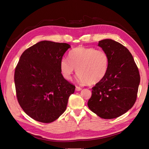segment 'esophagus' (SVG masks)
<instances>
[{"instance_id":"esophagus-1","label":"esophagus","mask_w":149,"mask_h":149,"mask_svg":"<svg viewBox=\"0 0 149 149\" xmlns=\"http://www.w3.org/2000/svg\"><path fill=\"white\" fill-rule=\"evenodd\" d=\"M81 90H82V88L81 87H79V86H76V87H75V90L77 91H81Z\"/></svg>"}]
</instances>
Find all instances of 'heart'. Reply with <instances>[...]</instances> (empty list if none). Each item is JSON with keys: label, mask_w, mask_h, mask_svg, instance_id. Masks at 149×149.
I'll use <instances>...</instances> for the list:
<instances>
[{"label": "heart", "mask_w": 149, "mask_h": 149, "mask_svg": "<svg viewBox=\"0 0 149 149\" xmlns=\"http://www.w3.org/2000/svg\"><path fill=\"white\" fill-rule=\"evenodd\" d=\"M68 56L69 59L63 58L60 61V71L65 79H72L75 69L83 84H96L106 77L109 59L104 50L80 46L72 49Z\"/></svg>", "instance_id": "heart-1"}]
</instances>
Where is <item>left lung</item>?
<instances>
[{
  "instance_id": "1",
  "label": "left lung",
  "mask_w": 149,
  "mask_h": 149,
  "mask_svg": "<svg viewBox=\"0 0 149 149\" xmlns=\"http://www.w3.org/2000/svg\"><path fill=\"white\" fill-rule=\"evenodd\" d=\"M98 45L109 56V68L104 79L92 88L88 106L100 118L113 119L133 106L140 73L131 52L121 43L106 39L99 41Z\"/></svg>"
}]
</instances>
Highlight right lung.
Segmentation results:
<instances>
[{"mask_svg": "<svg viewBox=\"0 0 149 149\" xmlns=\"http://www.w3.org/2000/svg\"><path fill=\"white\" fill-rule=\"evenodd\" d=\"M70 45L42 41L22 53L15 71L18 102L28 116L43 123L65 112L75 86L60 71V61Z\"/></svg>", "mask_w": 149, "mask_h": 149, "instance_id": "obj_1", "label": "right lung"}]
</instances>
